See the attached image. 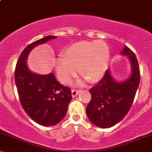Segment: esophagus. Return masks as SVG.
<instances>
[{"mask_svg":"<svg viewBox=\"0 0 152 152\" xmlns=\"http://www.w3.org/2000/svg\"><path fill=\"white\" fill-rule=\"evenodd\" d=\"M81 92L80 90H77V89H72V96L75 97V96H77L79 93Z\"/></svg>","mask_w":152,"mask_h":152,"instance_id":"34e87169","label":"esophagus"}]
</instances>
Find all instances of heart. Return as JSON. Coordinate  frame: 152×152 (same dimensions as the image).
<instances>
[{
  "label": "heart",
  "instance_id": "obj_1",
  "mask_svg": "<svg viewBox=\"0 0 152 152\" xmlns=\"http://www.w3.org/2000/svg\"><path fill=\"white\" fill-rule=\"evenodd\" d=\"M64 58L57 59L55 68L58 78L68 84L75 77L77 72L90 83L102 80L107 70L109 48L102 41H80L68 47L64 53ZM83 81L79 80L77 85Z\"/></svg>",
  "mask_w": 152,
  "mask_h": 152
}]
</instances>
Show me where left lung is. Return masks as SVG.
I'll return each instance as SVG.
<instances>
[{
  "label": "left lung",
  "instance_id": "left-lung-1",
  "mask_svg": "<svg viewBox=\"0 0 152 152\" xmlns=\"http://www.w3.org/2000/svg\"><path fill=\"white\" fill-rule=\"evenodd\" d=\"M120 55L128 56L132 66L130 77L118 82L107 70L104 77L89 90L91 100L86 107L87 116L100 128L111 127L123 119L132 107L140 83V68L134 52L125 45Z\"/></svg>",
  "mask_w": 152,
  "mask_h": 152
}]
</instances>
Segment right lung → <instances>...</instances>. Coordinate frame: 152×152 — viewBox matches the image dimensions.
<instances>
[{"label":"right lung","instance_id":"add662e5","mask_svg":"<svg viewBox=\"0 0 152 152\" xmlns=\"http://www.w3.org/2000/svg\"><path fill=\"white\" fill-rule=\"evenodd\" d=\"M57 37L47 36L28 45L18 58L14 75L24 111L34 122L44 126H54L64 119L72 99L71 90L60 84L52 72L48 75L32 72L26 60L34 47Z\"/></svg>","mask_w":152,"mask_h":152}]
</instances>
